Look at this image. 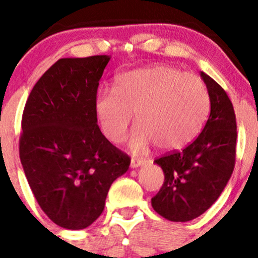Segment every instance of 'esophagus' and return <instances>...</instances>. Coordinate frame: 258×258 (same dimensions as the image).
<instances>
[{
	"label": "esophagus",
	"mask_w": 258,
	"mask_h": 258,
	"mask_svg": "<svg viewBox=\"0 0 258 258\" xmlns=\"http://www.w3.org/2000/svg\"><path fill=\"white\" fill-rule=\"evenodd\" d=\"M144 164V160L143 159H132L131 160V168L132 169H136V168H138V166H142Z\"/></svg>",
	"instance_id": "34e87169"
}]
</instances>
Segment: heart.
Wrapping results in <instances>:
<instances>
[{
    "label": "heart",
    "instance_id": "obj_1",
    "mask_svg": "<svg viewBox=\"0 0 258 258\" xmlns=\"http://www.w3.org/2000/svg\"><path fill=\"white\" fill-rule=\"evenodd\" d=\"M94 110L104 136L120 143L135 115L138 124L130 138L132 152L155 143L161 151H179L202 131L209 95L197 76L170 66H152L123 73L114 92L97 94Z\"/></svg>",
    "mask_w": 258,
    "mask_h": 258
}]
</instances>
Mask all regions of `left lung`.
Here are the masks:
<instances>
[{"mask_svg": "<svg viewBox=\"0 0 258 258\" xmlns=\"http://www.w3.org/2000/svg\"><path fill=\"white\" fill-rule=\"evenodd\" d=\"M211 114L202 132L180 152L154 160L163 169L164 183L152 198V207L171 222L200 217L220 196L235 166L236 118L233 104L214 79L205 72Z\"/></svg>", "mask_w": 258, "mask_h": 258, "instance_id": "1", "label": "left lung"}]
</instances>
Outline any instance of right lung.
I'll return each mask as SVG.
<instances>
[{"label":"right lung","instance_id":"obj_1","mask_svg":"<svg viewBox=\"0 0 258 258\" xmlns=\"http://www.w3.org/2000/svg\"><path fill=\"white\" fill-rule=\"evenodd\" d=\"M110 56L61 58L30 92L22 117L19 157L39 206L70 230L103 213L110 186L130 157L101 134L94 101Z\"/></svg>","mask_w":258,"mask_h":258}]
</instances>
